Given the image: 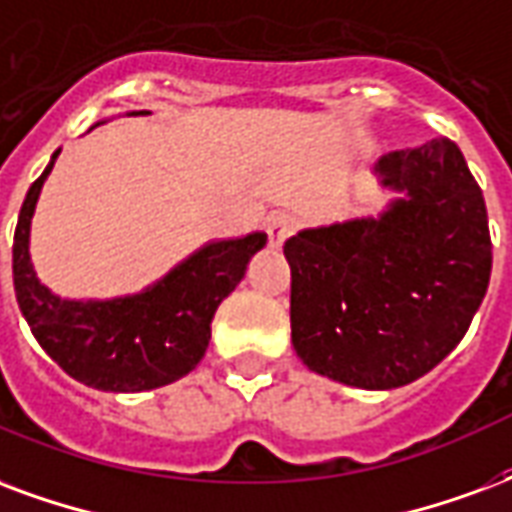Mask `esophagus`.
Masks as SVG:
<instances>
[{
  "label": "esophagus",
  "instance_id": "34e87169",
  "mask_svg": "<svg viewBox=\"0 0 512 512\" xmlns=\"http://www.w3.org/2000/svg\"><path fill=\"white\" fill-rule=\"evenodd\" d=\"M295 225H298V219L293 217V214H287V211H279V214H274V217L268 219V244L271 246H282L285 244L287 236H293Z\"/></svg>",
  "mask_w": 512,
  "mask_h": 512
}]
</instances>
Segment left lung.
Here are the masks:
<instances>
[{
	"label": "left lung",
	"instance_id": "obj_1",
	"mask_svg": "<svg viewBox=\"0 0 512 512\" xmlns=\"http://www.w3.org/2000/svg\"><path fill=\"white\" fill-rule=\"evenodd\" d=\"M374 173L399 192L380 217L285 241L298 358L328 380L391 391L464 339L491 276L486 200L456 143L391 151Z\"/></svg>",
	"mask_w": 512,
	"mask_h": 512
}]
</instances>
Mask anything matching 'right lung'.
Segmentation results:
<instances>
[{
	"label": "right lung",
	"instance_id": "right-lung-1",
	"mask_svg": "<svg viewBox=\"0 0 512 512\" xmlns=\"http://www.w3.org/2000/svg\"><path fill=\"white\" fill-rule=\"evenodd\" d=\"M140 113L149 111L130 116ZM59 151L26 192L15 225V298L34 339L73 380L97 391L140 393L181 380L206 355L214 312L244 279L252 255L266 246V233L208 241L135 295L59 298L37 279L29 255L34 206Z\"/></svg>",
	"mask_w": 512,
	"mask_h": 512
}]
</instances>
